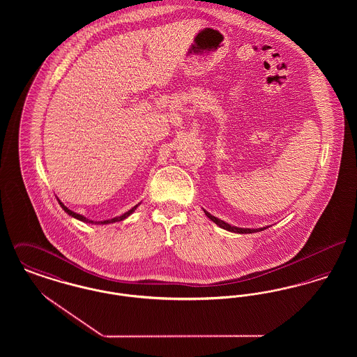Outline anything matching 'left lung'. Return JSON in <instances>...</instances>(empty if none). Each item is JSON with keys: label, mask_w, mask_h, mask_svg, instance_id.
Wrapping results in <instances>:
<instances>
[{"label": "left lung", "mask_w": 357, "mask_h": 357, "mask_svg": "<svg viewBox=\"0 0 357 357\" xmlns=\"http://www.w3.org/2000/svg\"><path fill=\"white\" fill-rule=\"evenodd\" d=\"M204 214L207 215V218H210L214 223H217L222 229H225V230H227V231H233V233H239V234L257 233V231H261V230H264V229L268 227V226H266V227H261V229H243V227H236V226H231V225H229V223H226V222H223L222 220H218L217 217L211 215V214L207 213V211H204Z\"/></svg>", "instance_id": "left-lung-1"}]
</instances>
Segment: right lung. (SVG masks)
I'll use <instances>...</instances> for the list:
<instances>
[{"label": "right lung", "mask_w": 357, "mask_h": 357, "mask_svg": "<svg viewBox=\"0 0 357 357\" xmlns=\"http://www.w3.org/2000/svg\"><path fill=\"white\" fill-rule=\"evenodd\" d=\"M57 201H59V199H57ZM59 204H60V206L64 208V211H66V213H68V215H70V217H73V218H76V220H79V221L86 222V223H96V225H107V223H114V222L123 221V220H126L128 215H131V214L135 211L136 207H137V204H136V206H134L131 210H128L127 213H124L123 215L116 217V218H112V220H108V221L93 222L91 221V220H88V218H85L83 215H80V214H77V213H75V211H72V210H69L68 207H67V206H64L63 202H60V201H59Z\"/></svg>", "instance_id": "1"}]
</instances>
